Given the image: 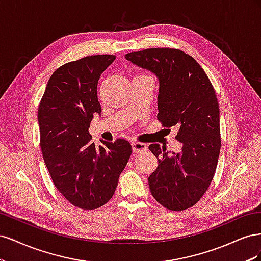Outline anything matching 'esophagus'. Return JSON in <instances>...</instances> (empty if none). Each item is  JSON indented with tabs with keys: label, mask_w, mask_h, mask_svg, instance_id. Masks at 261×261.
<instances>
[{
	"label": "esophagus",
	"mask_w": 261,
	"mask_h": 261,
	"mask_svg": "<svg viewBox=\"0 0 261 261\" xmlns=\"http://www.w3.org/2000/svg\"><path fill=\"white\" fill-rule=\"evenodd\" d=\"M132 149L134 152L136 153H140L144 152L147 150V145L144 143H139V141H133L132 143Z\"/></svg>",
	"instance_id": "34e87169"
}]
</instances>
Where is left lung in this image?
Instances as JSON below:
<instances>
[{
	"instance_id": "obj_1",
	"label": "left lung",
	"mask_w": 261,
	"mask_h": 261,
	"mask_svg": "<svg viewBox=\"0 0 261 261\" xmlns=\"http://www.w3.org/2000/svg\"><path fill=\"white\" fill-rule=\"evenodd\" d=\"M159 81L158 120L176 126L178 153L151 144L158 159L148 178L154 199L173 211L191 208L203 196L215 175L220 154V111L216 91L201 66L176 49H147L125 55Z\"/></svg>"
}]
</instances>
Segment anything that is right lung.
Instances as JSON below:
<instances>
[{"label": "right lung", "instance_id": "right-lung-1", "mask_svg": "<svg viewBox=\"0 0 261 261\" xmlns=\"http://www.w3.org/2000/svg\"><path fill=\"white\" fill-rule=\"evenodd\" d=\"M114 55H91L66 63L50 77L38 109L40 147L54 186L75 207L103 206L115 192L128 162L127 140H101L89 133L94 114H101L97 86Z\"/></svg>", "mask_w": 261, "mask_h": 261}]
</instances>
